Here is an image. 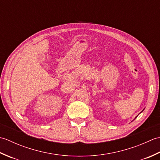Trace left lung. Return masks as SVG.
Masks as SVG:
<instances>
[{
  "label": "left lung",
  "mask_w": 160,
  "mask_h": 160,
  "mask_svg": "<svg viewBox=\"0 0 160 160\" xmlns=\"http://www.w3.org/2000/svg\"><path fill=\"white\" fill-rule=\"evenodd\" d=\"M137 117H138V116H137ZM137 117H135V118H137Z\"/></svg>",
  "instance_id": "1"
}]
</instances>
